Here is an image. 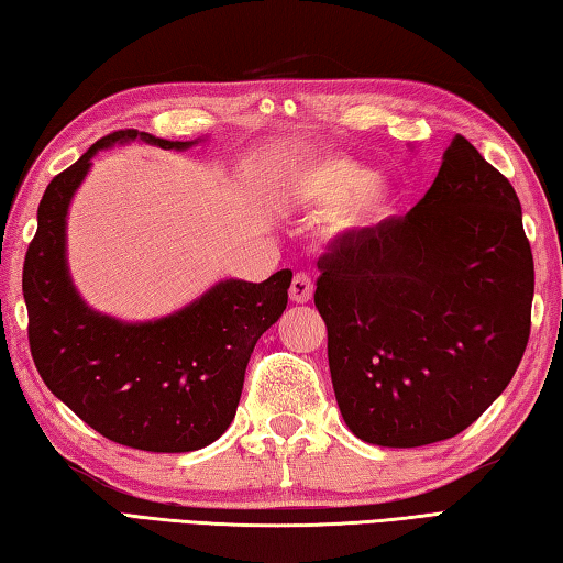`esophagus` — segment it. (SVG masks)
I'll return each instance as SVG.
<instances>
[{"label": "esophagus", "instance_id": "obj_1", "mask_svg": "<svg viewBox=\"0 0 563 563\" xmlns=\"http://www.w3.org/2000/svg\"><path fill=\"white\" fill-rule=\"evenodd\" d=\"M312 292H314V285H312V278L308 273H298L292 278V285H290V300L292 302H310L312 300Z\"/></svg>", "mask_w": 563, "mask_h": 563}]
</instances>
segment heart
<instances>
[{
    "label": "heart",
    "instance_id": "b5f03b06",
    "mask_svg": "<svg viewBox=\"0 0 563 563\" xmlns=\"http://www.w3.org/2000/svg\"><path fill=\"white\" fill-rule=\"evenodd\" d=\"M283 189L295 207L320 211L340 205L334 223L342 231H362L382 223L394 211V187L382 175H369L360 162L322 155L292 165Z\"/></svg>",
    "mask_w": 563,
    "mask_h": 563
}]
</instances>
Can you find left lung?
I'll return each mask as SVG.
<instances>
[{
    "mask_svg": "<svg viewBox=\"0 0 563 563\" xmlns=\"http://www.w3.org/2000/svg\"><path fill=\"white\" fill-rule=\"evenodd\" d=\"M317 271L334 396L364 443L445 441L512 382L534 261L512 184L465 137L406 217L336 239Z\"/></svg>",
    "mask_w": 563,
    "mask_h": 563,
    "instance_id": "left-lung-1",
    "label": "left lung"
}]
</instances>
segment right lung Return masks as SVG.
<instances>
[{
	"label": "right lung",
	"instance_id": "right-lung-1",
	"mask_svg": "<svg viewBox=\"0 0 563 563\" xmlns=\"http://www.w3.org/2000/svg\"><path fill=\"white\" fill-rule=\"evenodd\" d=\"M135 140L177 152L199 145L118 130L51 179L24 261L29 344L51 394L100 435L137 451L189 453L231 426L251 352L280 320L292 271L263 283L219 280L159 320L122 322L90 308L68 271V209L98 152Z\"/></svg>",
	"mask_w": 563,
	"mask_h": 563
}]
</instances>
